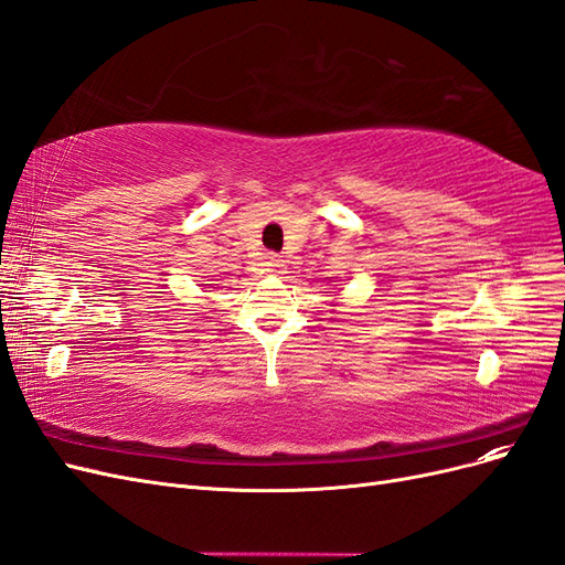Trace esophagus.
I'll list each match as a JSON object with an SVG mask.
<instances>
[{
    "label": "esophagus",
    "instance_id": "34e87169",
    "mask_svg": "<svg viewBox=\"0 0 565 565\" xmlns=\"http://www.w3.org/2000/svg\"><path fill=\"white\" fill-rule=\"evenodd\" d=\"M262 266L266 273H270V276H280V273H285V259H280L278 254H266Z\"/></svg>",
    "mask_w": 565,
    "mask_h": 565
}]
</instances>
